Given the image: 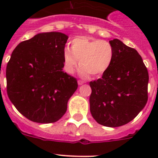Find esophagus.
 Returning <instances> with one entry per match:
<instances>
[{"label":"esophagus","instance_id":"34e87169","mask_svg":"<svg viewBox=\"0 0 158 158\" xmlns=\"http://www.w3.org/2000/svg\"><path fill=\"white\" fill-rule=\"evenodd\" d=\"M78 85H83L84 83H85V81H81V80H78Z\"/></svg>","mask_w":158,"mask_h":158}]
</instances>
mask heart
I'll list each match as a JSON object with an SVG mask.
<instances>
[{"mask_svg":"<svg viewBox=\"0 0 158 158\" xmlns=\"http://www.w3.org/2000/svg\"><path fill=\"white\" fill-rule=\"evenodd\" d=\"M113 58L114 48L109 42L77 37L71 42V51L64 50L63 67L67 73L72 74L79 62L81 76H98L109 68Z\"/></svg>","mask_w":158,"mask_h":158,"instance_id":"1","label":"heart"}]
</instances>
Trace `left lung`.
<instances>
[{
	"instance_id": "obj_1",
	"label": "left lung",
	"mask_w": 158,
	"mask_h": 158,
	"mask_svg": "<svg viewBox=\"0 0 158 158\" xmlns=\"http://www.w3.org/2000/svg\"><path fill=\"white\" fill-rule=\"evenodd\" d=\"M109 43L114 48V58L102 77L89 82V103L96 122L117 127L133 120L146 106L149 73L135 49L117 39Z\"/></svg>"
}]
</instances>
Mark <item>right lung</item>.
<instances>
[{
  "label": "right lung",
  "mask_w": 158,
  "mask_h": 158,
  "mask_svg": "<svg viewBox=\"0 0 158 158\" xmlns=\"http://www.w3.org/2000/svg\"><path fill=\"white\" fill-rule=\"evenodd\" d=\"M67 40L61 32L40 33L19 43L7 64L8 98L32 122L59 120L77 89L76 78L63 72Z\"/></svg>",
  "instance_id": "right-lung-1"
}]
</instances>
